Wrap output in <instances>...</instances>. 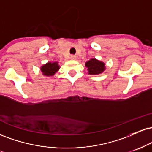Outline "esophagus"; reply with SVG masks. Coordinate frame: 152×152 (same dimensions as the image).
I'll return each mask as SVG.
<instances>
[{
  "instance_id": "34e87169",
  "label": "esophagus",
  "mask_w": 152,
  "mask_h": 152,
  "mask_svg": "<svg viewBox=\"0 0 152 152\" xmlns=\"http://www.w3.org/2000/svg\"><path fill=\"white\" fill-rule=\"evenodd\" d=\"M70 58L71 59V60H75V59H76V56L71 55L70 56Z\"/></svg>"
}]
</instances>
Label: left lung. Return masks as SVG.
<instances>
[{
	"instance_id": "left-lung-1",
	"label": "left lung",
	"mask_w": 152,
	"mask_h": 152,
	"mask_svg": "<svg viewBox=\"0 0 152 152\" xmlns=\"http://www.w3.org/2000/svg\"><path fill=\"white\" fill-rule=\"evenodd\" d=\"M85 66L88 70V74L90 75L100 74L105 70V64L96 58H91L88 61Z\"/></svg>"
}]
</instances>
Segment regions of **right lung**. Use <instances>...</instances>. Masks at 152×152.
<instances>
[{
    "instance_id": "obj_1",
    "label": "right lung",
    "mask_w": 152,
    "mask_h": 152,
    "mask_svg": "<svg viewBox=\"0 0 152 152\" xmlns=\"http://www.w3.org/2000/svg\"><path fill=\"white\" fill-rule=\"evenodd\" d=\"M60 69L58 62H48L41 67L43 75L46 76H53Z\"/></svg>"
}]
</instances>
